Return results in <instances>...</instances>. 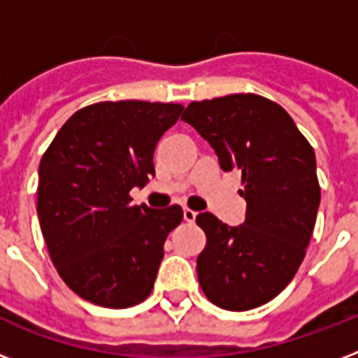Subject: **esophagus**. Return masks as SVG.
Wrapping results in <instances>:
<instances>
[{"mask_svg": "<svg viewBox=\"0 0 358 358\" xmlns=\"http://www.w3.org/2000/svg\"><path fill=\"white\" fill-rule=\"evenodd\" d=\"M184 219L187 221V223H195L196 212H193V210H189V208H184Z\"/></svg>", "mask_w": 358, "mask_h": 358, "instance_id": "esophagus-1", "label": "esophagus"}]
</instances>
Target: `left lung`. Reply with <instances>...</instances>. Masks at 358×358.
I'll return each mask as SVG.
<instances>
[{"mask_svg":"<svg viewBox=\"0 0 358 358\" xmlns=\"http://www.w3.org/2000/svg\"><path fill=\"white\" fill-rule=\"evenodd\" d=\"M182 120L210 143L223 171L241 173L247 201L239 227L196 215L206 234L196 258L202 292L224 310L266 305L292 282L314 232L322 196L314 148L278 103L250 92L191 102Z\"/></svg>","mask_w":358,"mask_h":358,"instance_id":"left-lung-1","label":"left lung"}]
</instances>
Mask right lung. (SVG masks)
<instances>
[{"mask_svg":"<svg viewBox=\"0 0 358 358\" xmlns=\"http://www.w3.org/2000/svg\"><path fill=\"white\" fill-rule=\"evenodd\" d=\"M180 103L100 102L76 111L38 167L36 213L53 266L81 299L128 308L150 295L178 204L134 206L129 191L154 174L157 141Z\"/></svg>","mask_w":358,"mask_h":358,"instance_id":"right-lung-1","label":"right lung"}]
</instances>
